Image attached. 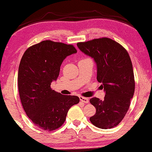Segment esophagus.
Here are the masks:
<instances>
[{"label":"esophagus","mask_w":152,"mask_h":152,"mask_svg":"<svg viewBox=\"0 0 152 152\" xmlns=\"http://www.w3.org/2000/svg\"><path fill=\"white\" fill-rule=\"evenodd\" d=\"M80 102H82L83 103H88L89 102V99L88 98H86V97H80Z\"/></svg>","instance_id":"obj_1"}]
</instances>
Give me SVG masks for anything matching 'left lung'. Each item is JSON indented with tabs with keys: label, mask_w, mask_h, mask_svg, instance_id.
I'll return each instance as SVG.
<instances>
[{
	"label": "left lung",
	"mask_w": 152,
	"mask_h": 152,
	"mask_svg": "<svg viewBox=\"0 0 152 152\" xmlns=\"http://www.w3.org/2000/svg\"><path fill=\"white\" fill-rule=\"evenodd\" d=\"M77 46L95 59L97 79L102 83L105 91L103 100L97 97L90 99L96 108V114L90 117V122L102 129L116 127L126 116L135 92L129 54L121 44L107 37L79 42Z\"/></svg>",
	"instance_id": "8db88e82"
}]
</instances>
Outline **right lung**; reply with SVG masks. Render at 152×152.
<instances>
[{"instance_id": "1", "label": "right lung", "mask_w": 152, "mask_h": 152, "mask_svg": "<svg viewBox=\"0 0 152 152\" xmlns=\"http://www.w3.org/2000/svg\"><path fill=\"white\" fill-rule=\"evenodd\" d=\"M77 50L73 45L46 40L24 52L18 70V89L23 109L34 124L46 131L60 128L69 109L79 97L64 95L50 86L57 80L67 56Z\"/></svg>"}]
</instances>
